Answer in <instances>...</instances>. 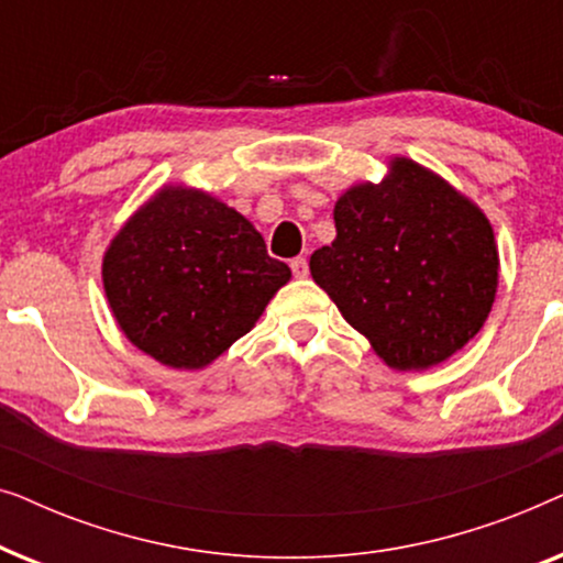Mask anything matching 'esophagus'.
Instances as JSON below:
<instances>
[{"instance_id":"34e87169","label":"esophagus","mask_w":563,"mask_h":563,"mask_svg":"<svg viewBox=\"0 0 563 563\" xmlns=\"http://www.w3.org/2000/svg\"><path fill=\"white\" fill-rule=\"evenodd\" d=\"M291 274L297 276V279H305L307 274H310V266H307V258H302V256H297V258H291Z\"/></svg>"}]
</instances>
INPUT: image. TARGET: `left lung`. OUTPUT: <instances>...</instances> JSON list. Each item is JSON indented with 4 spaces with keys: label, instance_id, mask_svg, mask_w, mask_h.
I'll return each instance as SVG.
<instances>
[{
    "label": "left lung",
    "instance_id": "left-lung-1",
    "mask_svg": "<svg viewBox=\"0 0 563 563\" xmlns=\"http://www.w3.org/2000/svg\"><path fill=\"white\" fill-rule=\"evenodd\" d=\"M333 218L312 279L391 368H430L479 333L497 291L495 233L451 184L395 158L382 184L345 191Z\"/></svg>",
    "mask_w": 563,
    "mask_h": 563
}]
</instances>
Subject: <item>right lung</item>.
Here are the masks:
<instances>
[{"label":"right lung","mask_w":563,"mask_h":563,"mask_svg":"<svg viewBox=\"0 0 563 563\" xmlns=\"http://www.w3.org/2000/svg\"><path fill=\"white\" fill-rule=\"evenodd\" d=\"M289 276L241 212L184 187H164L143 205L102 264L120 330L172 368H202L225 353Z\"/></svg>","instance_id":"right-lung-1"}]
</instances>
